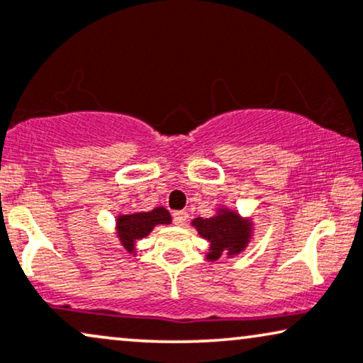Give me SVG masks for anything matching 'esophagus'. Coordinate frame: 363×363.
Listing matches in <instances>:
<instances>
[{
    "label": "esophagus",
    "mask_w": 363,
    "mask_h": 363,
    "mask_svg": "<svg viewBox=\"0 0 363 363\" xmlns=\"http://www.w3.org/2000/svg\"><path fill=\"white\" fill-rule=\"evenodd\" d=\"M172 219H174V223L177 224V226H182V224H184L186 219H187V213H186V211H176V213L172 214Z\"/></svg>",
    "instance_id": "esophagus-1"
}]
</instances>
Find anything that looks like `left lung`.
<instances>
[{"instance_id": "left-lung-1", "label": "left lung", "mask_w": 363, "mask_h": 363, "mask_svg": "<svg viewBox=\"0 0 363 363\" xmlns=\"http://www.w3.org/2000/svg\"><path fill=\"white\" fill-rule=\"evenodd\" d=\"M191 226L197 235L209 242L206 259H219L223 255L228 258L242 253L255 235L253 218H242L235 209L218 206L211 218L192 219Z\"/></svg>"}]
</instances>
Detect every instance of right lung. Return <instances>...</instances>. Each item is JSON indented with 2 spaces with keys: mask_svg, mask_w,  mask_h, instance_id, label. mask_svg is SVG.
<instances>
[{
  "mask_svg": "<svg viewBox=\"0 0 363 363\" xmlns=\"http://www.w3.org/2000/svg\"><path fill=\"white\" fill-rule=\"evenodd\" d=\"M172 218L162 206L150 211H132L127 214H118L116 219V236L127 253L135 256V242L144 240L159 224H171Z\"/></svg>",
  "mask_w": 363,
  "mask_h": 363,
  "instance_id": "right-lung-1",
  "label": "right lung"
}]
</instances>
